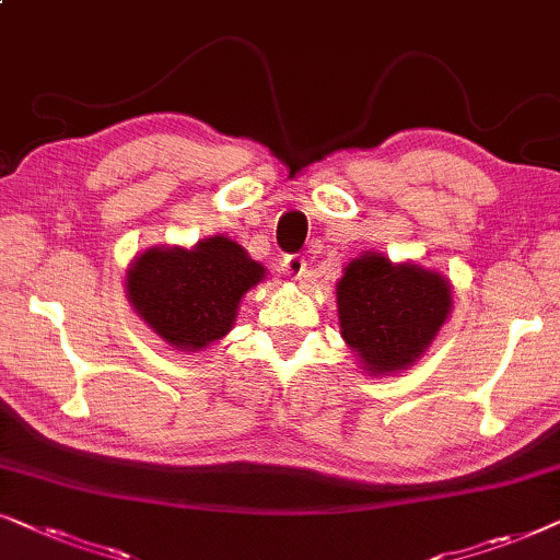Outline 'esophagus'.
<instances>
[{"label":"esophagus","instance_id":"34e87169","mask_svg":"<svg viewBox=\"0 0 560 560\" xmlns=\"http://www.w3.org/2000/svg\"><path fill=\"white\" fill-rule=\"evenodd\" d=\"M282 270H285L293 280H301L303 272H305V257L303 255H290L285 259V265H282Z\"/></svg>","mask_w":560,"mask_h":560}]
</instances>
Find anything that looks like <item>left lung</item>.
<instances>
[{
    "mask_svg": "<svg viewBox=\"0 0 560 560\" xmlns=\"http://www.w3.org/2000/svg\"><path fill=\"white\" fill-rule=\"evenodd\" d=\"M336 295L341 336L374 374L416 362L451 311V288L441 275L372 252L349 262Z\"/></svg>",
    "mask_w": 560,
    "mask_h": 560,
    "instance_id": "1",
    "label": "left lung"
}]
</instances>
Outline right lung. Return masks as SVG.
<instances>
[{"instance_id":"1","label":"right lung","mask_w":560,"mask_h":560,"mask_svg":"<svg viewBox=\"0 0 560 560\" xmlns=\"http://www.w3.org/2000/svg\"><path fill=\"white\" fill-rule=\"evenodd\" d=\"M265 278V267L226 236L194 249H148L127 272L135 311L171 347L194 351L232 331L242 295Z\"/></svg>"}]
</instances>
